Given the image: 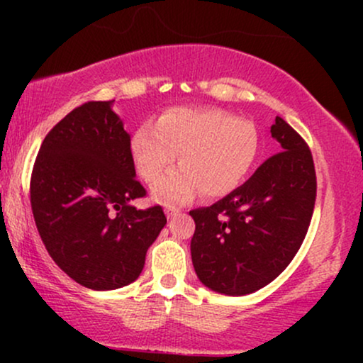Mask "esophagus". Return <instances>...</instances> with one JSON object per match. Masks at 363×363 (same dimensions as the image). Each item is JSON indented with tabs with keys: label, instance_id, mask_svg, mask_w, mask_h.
Masks as SVG:
<instances>
[{
	"label": "esophagus",
	"instance_id": "obj_1",
	"mask_svg": "<svg viewBox=\"0 0 363 363\" xmlns=\"http://www.w3.org/2000/svg\"><path fill=\"white\" fill-rule=\"evenodd\" d=\"M179 213H181V210H179V208H176V206H165V215H167L169 218H172V216H176Z\"/></svg>",
	"mask_w": 363,
	"mask_h": 363
}]
</instances>
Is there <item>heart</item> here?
<instances>
[{
    "instance_id": "b5f03b06",
    "label": "heart",
    "mask_w": 363,
    "mask_h": 363,
    "mask_svg": "<svg viewBox=\"0 0 363 363\" xmlns=\"http://www.w3.org/2000/svg\"><path fill=\"white\" fill-rule=\"evenodd\" d=\"M257 131L249 121L234 119L218 109L174 107L157 124L133 133L131 155L140 176L157 181L176 160L181 167L153 186L162 203H182L196 191L203 198H220L235 189L257 155Z\"/></svg>"
}]
</instances>
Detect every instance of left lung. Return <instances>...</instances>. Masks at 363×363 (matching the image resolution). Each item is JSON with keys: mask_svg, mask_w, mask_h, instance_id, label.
I'll return each instance as SVG.
<instances>
[{"mask_svg": "<svg viewBox=\"0 0 363 363\" xmlns=\"http://www.w3.org/2000/svg\"><path fill=\"white\" fill-rule=\"evenodd\" d=\"M272 136L280 153L215 205L189 211L191 257L199 281L223 295H247L280 274L306 239L315 203V170L303 138L281 118Z\"/></svg>", "mask_w": 363, "mask_h": 363, "instance_id": "8db88e82", "label": "left lung"}]
</instances>
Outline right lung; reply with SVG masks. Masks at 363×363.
Masks as SVG:
<instances>
[{"label":"right lung","instance_id":"1","mask_svg":"<svg viewBox=\"0 0 363 363\" xmlns=\"http://www.w3.org/2000/svg\"><path fill=\"white\" fill-rule=\"evenodd\" d=\"M112 106L86 102L61 119L40 145L30 179L32 213L49 256L91 290L135 281L167 223L162 206L129 205L147 191Z\"/></svg>","mask_w":363,"mask_h":363}]
</instances>
